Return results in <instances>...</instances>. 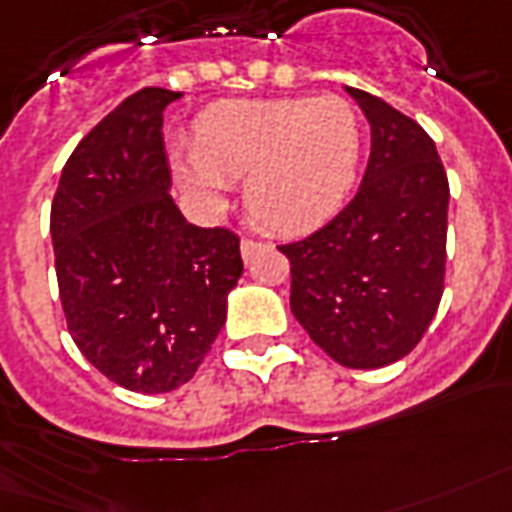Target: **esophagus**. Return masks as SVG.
<instances>
[{
  "mask_svg": "<svg viewBox=\"0 0 512 512\" xmlns=\"http://www.w3.org/2000/svg\"><path fill=\"white\" fill-rule=\"evenodd\" d=\"M240 248H243V259L245 261H253V256L261 251V243L259 240H251V237H243V243H240Z\"/></svg>",
  "mask_w": 512,
  "mask_h": 512,
  "instance_id": "esophagus-1",
  "label": "esophagus"
}]
</instances>
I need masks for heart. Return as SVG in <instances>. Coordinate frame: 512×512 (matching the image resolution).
I'll use <instances>...</instances> for the list:
<instances>
[{"instance_id":"b5f03b06","label":"heart","mask_w":512,"mask_h":512,"mask_svg":"<svg viewBox=\"0 0 512 512\" xmlns=\"http://www.w3.org/2000/svg\"><path fill=\"white\" fill-rule=\"evenodd\" d=\"M363 125L350 101L240 98L194 120V146L173 160L186 189L221 205L229 178H245V205L272 232H307L328 221L355 186Z\"/></svg>"}]
</instances>
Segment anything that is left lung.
<instances>
[{"instance_id":"obj_1","label":"left lung","mask_w":512,"mask_h":512,"mask_svg":"<svg viewBox=\"0 0 512 512\" xmlns=\"http://www.w3.org/2000/svg\"><path fill=\"white\" fill-rule=\"evenodd\" d=\"M347 93L371 125L358 194L277 251L291 261V312L312 342L347 368H382L417 347L441 304L449 178L422 125L366 90Z\"/></svg>"}]
</instances>
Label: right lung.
Instances as JSON below:
<instances>
[{
    "label": "right lung",
    "mask_w": 512,
    "mask_h": 512,
    "mask_svg": "<svg viewBox=\"0 0 512 512\" xmlns=\"http://www.w3.org/2000/svg\"><path fill=\"white\" fill-rule=\"evenodd\" d=\"M181 93L144 87L77 144L50 211L66 326L114 384L170 392L200 368L243 275L240 237L194 227L170 197L162 112Z\"/></svg>",
    "instance_id": "1"
}]
</instances>
